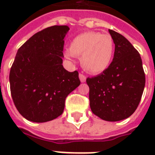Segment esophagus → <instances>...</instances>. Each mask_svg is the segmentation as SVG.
I'll return each mask as SVG.
<instances>
[{
	"label": "esophagus",
	"instance_id": "esophagus-1",
	"mask_svg": "<svg viewBox=\"0 0 155 155\" xmlns=\"http://www.w3.org/2000/svg\"><path fill=\"white\" fill-rule=\"evenodd\" d=\"M79 77H80V81L82 83L85 82L86 81V76H85L84 74H82V73H80V75H79Z\"/></svg>",
	"mask_w": 155,
	"mask_h": 155
}]
</instances>
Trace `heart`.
Here are the masks:
<instances>
[{
    "mask_svg": "<svg viewBox=\"0 0 155 155\" xmlns=\"http://www.w3.org/2000/svg\"><path fill=\"white\" fill-rule=\"evenodd\" d=\"M115 51L114 40L110 35L100 32H85L71 42L66 56H81L80 63L85 70L92 74L106 71L113 61Z\"/></svg>",
    "mask_w": 155,
    "mask_h": 155,
    "instance_id": "obj_1",
    "label": "heart"
}]
</instances>
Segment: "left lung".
<instances>
[{"instance_id": "8db88e82", "label": "left lung", "mask_w": 155, "mask_h": 155, "mask_svg": "<svg viewBox=\"0 0 155 155\" xmlns=\"http://www.w3.org/2000/svg\"><path fill=\"white\" fill-rule=\"evenodd\" d=\"M114 40L113 61L106 71L87 78L90 108L95 115L108 121H118L137 109L146 77L140 54L123 35L108 30Z\"/></svg>"}]
</instances>
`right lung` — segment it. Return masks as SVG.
Masks as SVG:
<instances>
[{
	"label": "right lung",
	"instance_id": "right-lung-1",
	"mask_svg": "<svg viewBox=\"0 0 155 155\" xmlns=\"http://www.w3.org/2000/svg\"><path fill=\"white\" fill-rule=\"evenodd\" d=\"M68 25L36 33L18 49L9 73L11 96L26 120L47 122L60 116L68 94L80 84L77 71L64 69V37Z\"/></svg>",
	"mask_w": 155,
	"mask_h": 155
}]
</instances>
